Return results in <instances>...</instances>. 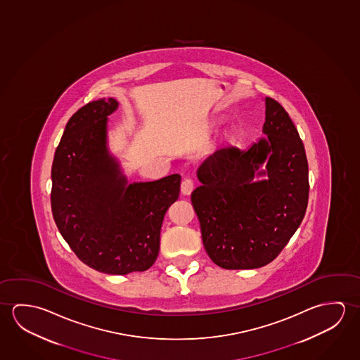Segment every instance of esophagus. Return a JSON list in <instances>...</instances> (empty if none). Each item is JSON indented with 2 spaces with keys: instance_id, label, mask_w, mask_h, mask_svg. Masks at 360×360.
Wrapping results in <instances>:
<instances>
[{
  "instance_id": "1",
  "label": "esophagus",
  "mask_w": 360,
  "mask_h": 360,
  "mask_svg": "<svg viewBox=\"0 0 360 360\" xmlns=\"http://www.w3.org/2000/svg\"><path fill=\"white\" fill-rule=\"evenodd\" d=\"M193 190H194L193 179H190V177L184 179L183 181H181V193H183V195H190Z\"/></svg>"
}]
</instances>
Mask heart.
I'll list each match as a JSON object with an SVG mask.
<instances>
[{
  "label": "heart",
  "mask_w": 360,
  "mask_h": 360,
  "mask_svg": "<svg viewBox=\"0 0 360 360\" xmlns=\"http://www.w3.org/2000/svg\"><path fill=\"white\" fill-rule=\"evenodd\" d=\"M239 136L238 126L231 125L224 130L223 137L226 143H233Z\"/></svg>",
  "instance_id": "1"
}]
</instances>
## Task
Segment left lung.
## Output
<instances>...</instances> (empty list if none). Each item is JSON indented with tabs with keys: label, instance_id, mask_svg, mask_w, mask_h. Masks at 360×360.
Listing matches in <instances>:
<instances>
[{
	"label": "left lung",
	"instance_id": "obj_1",
	"mask_svg": "<svg viewBox=\"0 0 360 360\" xmlns=\"http://www.w3.org/2000/svg\"><path fill=\"white\" fill-rule=\"evenodd\" d=\"M262 139L246 151L217 150L198 169L191 194L202 243L220 268H262L273 262L302 224L309 199L308 160L285 109L271 97ZM264 162L267 172H259ZM269 180L254 182L256 174Z\"/></svg>",
	"mask_w": 360,
	"mask_h": 360
}]
</instances>
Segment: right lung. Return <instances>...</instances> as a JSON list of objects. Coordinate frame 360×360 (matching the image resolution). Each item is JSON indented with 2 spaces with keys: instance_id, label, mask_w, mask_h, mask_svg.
Segmentation results:
<instances>
[{
  "instance_id": "1",
  "label": "right lung",
  "mask_w": 360,
  "mask_h": 360,
  "mask_svg": "<svg viewBox=\"0 0 360 360\" xmlns=\"http://www.w3.org/2000/svg\"><path fill=\"white\" fill-rule=\"evenodd\" d=\"M117 103L97 100L66 124L52 162L55 223L76 257L106 274L148 270L160 249L165 212L180 194L177 174L126 186L108 153L106 122Z\"/></svg>"
}]
</instances>
